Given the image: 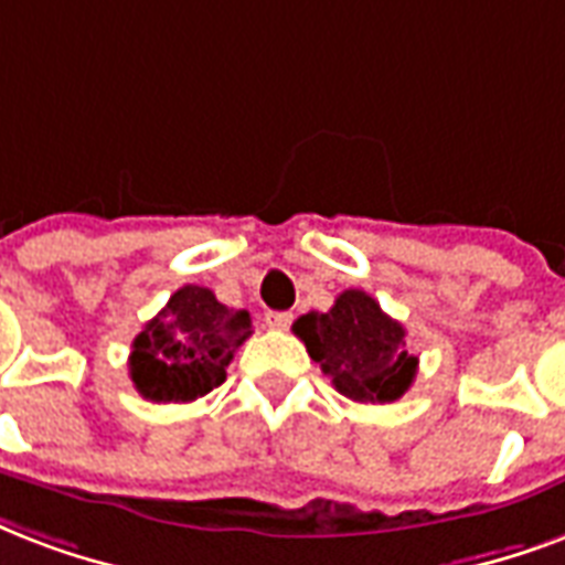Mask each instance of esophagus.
Wrapping results in <instances>:
<instances>
[{
	"instance_id": "esophagus-1",
	"label": "esophagus",
	"mask_w": 565,
	"mask_h": 565,
	"mask_svg": "<svg viewBox=\"0 0 565 565\" xmlns=\"http://www.w3.org/2000/svg\"><path fill=\"white\" fill-rule=\"evenodd\" d=\"M290 322H292L290 311H269V313H266V326H269V329L284 331V329H290Z\"/></svg>"
}]
</instances>
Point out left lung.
<instances>
[{
  "label": "left lung",
  "instance_id": "1",
  "mask_svg": "<svg viewBox=\"0 0 565 565\" xmlns=\"http://www.w3.org/2000/svg\"><path fill=\"white\" fill-rule=\"evenodd\" d=\"M292 331L331 385L355 403H394L415 382L417 359L406 350L403 322L364 290H343L331 311L305 313Z\"/></svg>",
  "mask_w": 565,
  "mask_h": 565
}]
</instances>
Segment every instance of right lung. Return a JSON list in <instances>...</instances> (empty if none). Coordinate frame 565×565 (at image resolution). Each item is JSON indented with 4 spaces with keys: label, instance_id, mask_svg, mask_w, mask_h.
<instances>
[{
    "label": "right lung",
    "instance_id": "right-lung-1",
    "mask_svg": "<svg viewBox=\"0 0 565 565\" xmlns=\"http://www.w3.org/2000/svg\"><path fill=\"white\" fill-rule=\"evenodd\" d=\"M248 334V311H231L213 290L186 284L136 334L129 379L145 399L192 403L225 382Z\"/></svg>",
    "mask_w": 565,
    "mask_h": 565
}]
</instances>
